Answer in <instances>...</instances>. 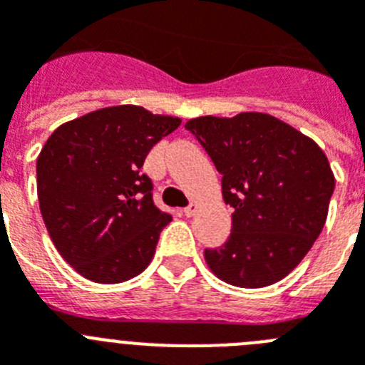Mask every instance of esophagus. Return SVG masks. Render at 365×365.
<instances>
[{"label": "esophagus", "instance_id": "1", "mask_svg": "<svg viewBox=\"0 0 365 365\" xmlns=\"http://www.w3.org/2000/svg\"><path fill=\"white\" fill-rule=\"evenodd\" d=\"M197 208H199L197 202H190V205L186 206V208H185V210H182V212H185L186 217H192V215H195V212H197Z\"/></svg>", "mask_w": 365, "mask_h": 365}]
</instances>
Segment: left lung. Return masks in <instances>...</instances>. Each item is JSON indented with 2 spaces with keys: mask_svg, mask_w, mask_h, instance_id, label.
<instances>
[{
  "mask_svg": "<svg viewBox=\"0 0 365 365\" xmlns=\"http://www.w3.org/2000/svg\"><path fill=\"white\" fill-rule=\"evenodd\" d=\"M221 173L234 208L227 243L205 259L222 282L259 289L296 269L320 235L334 192L322 148L267 113L186 122Z\"/></svg>",
  "mask_w": 365,
  "mask_h": 365,
  "instance_id": "left-lung-1",
  "label": "left lung"
}]
</instances>
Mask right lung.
<instances>
[{
    "label": "right lung",
    "mask_w": 365,
    "mask_h": 365,
    "mask_svg": "<svg viewBox=\"0 0 365 365\" xmlns=\"http://www.w3.org/2000/svg\"><path fill=\"white\" fill-rule=\"evenodd\" d=\"M180 118L140 106L87 113L53 131L36 160L41 217L60 256L83 278L120 283L150 265L172 215L140 172Z\"/></svg>",
    "instance_id": "obj_1"
}]
</instances>
